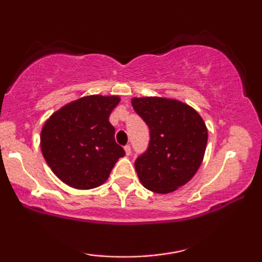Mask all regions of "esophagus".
Instances as JSON below:
<instances>
[{
	"mask_svg": "<svg viewBox=\"0 0 262 262\" xmlns=\"http://www.w3.org/2000/svg\"><path fill=\"white\" fill-rule=\"evenodd\" d=\"M125 154H126V156H130L131 155V146L130 145H125Z\"/></svg>",
	"mask_w": 262,
	"mask_h": 262,
	"instance_id": "34e87169",
	"label": "esophagus"
}]
</instances>
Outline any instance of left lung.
Wrapping results in <instances>:
<instances>
[{
  "label": "left lung",
  "instance_id": "obj_1",
  "mask_svg": "<svg viewBox=\"0 0 262 262\" xmlns=\"http://www.w3.org/2000/svg\"><path fill=\"white\" fill-rule=\"evenodd\" d=\"M132 106L150 128L148 150L135 162L142 185L167 194L194 177L203 162L207 127L187 103L175 99L132 98Z\"/></svg>",
  "mask_w": 262,
  "mask_h": 262
}]
</instances>
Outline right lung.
I'll list each match as a JSON object with an SVG mask.
<instances>
[{"instance_id": "obj_1", "label": "right lung", "mask_w": 262, "mask_h": 262, "mask_svg": "<svg viewBox=\"0 0 262 262\" xmlns=\"http://www.w3.org/2000/svg\"><path fill=\"white\" fill-rule=\"evenodd\" d=\"M119 101L117 95L83 96L45 121L40 134L42 156L64 184L76 189L99 187L125 155L108 120Z\"/></svg>"}]
</instances>
